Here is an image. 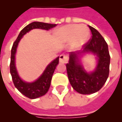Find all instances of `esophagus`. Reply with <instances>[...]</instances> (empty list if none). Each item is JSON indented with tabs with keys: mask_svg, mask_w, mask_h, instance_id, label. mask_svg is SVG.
Here are the masks:
<instances>
[{
	"mask_svg": "<svg viewBox=\"0 0 122 122\" xmlns=\"http://www.w3.org/2000/svg\"><path fill=\"white\" fill-rule=\"evenodd\" d=\"M68 61V56L66 54H61L59 57V62L62 63H66Z\"/></svg>",
	"mask_w": 122,
	"mask_h": 122,
	"instance_id": "34e87169",
	"label": "esophagus"
}]
</instances>
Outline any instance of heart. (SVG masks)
<instances>
[{
    "mask_svg": "<svg viewBox=\"0 0 122 122\" xmlns=\"http://www.w3.org/2000/svg\"><path fill=\"white\" fill-rule=\"evenodd\" d=\"M57 34L63 42L72 41V47L78 49L87 42L90 33L87 26L73 24L60 28L57 30Z\"/></svg>",
    "mask_w": 122,
    "mask_h": 122,
    "instance_id": "1",
    "label": "heart"
}]
</instances>
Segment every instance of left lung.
<instances>
[{"instance_id":"left-lung-1","label":"left lung","mask_w":122,"mask_h":122,"mask_svg":"<svg viewBox=\"0 0 122 122\" xmlns=\"http://www.w3.org/2000/svg\"><path fill=\"white\" fill-rule=\"evenodd\" d=\"M92 38L83 46V50L71 52L66 64L69 81L74 90L81 94H91L99 91L109 76L110 56L108 44L94 28L89 26ZM92 52L98 57V65L92 72L87 73L79 63L83 53Z\"/></svg>"}]
</instances>
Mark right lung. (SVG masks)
<instances>
[{"label": "right lung", "mask_w": 122, "mask_h": 122, "mask_svg": "<svg viewBox=\"0 0 122 122\" xmlns=\"http://www.w3.org/2000/svg\"><path fill=\"white\" fill-rule=\"evenodd\" d=\"M56 24H49L42 23V22L35 21L28 25L20 31L18 38L15 42L13 43L12 49H11V56H10V73L12 79L16 88L22 94L25 96L30 99H36L39 97L43 96L49 91L52 77L53 75L56 66L59 63V57H57L54 61H52L49 65L46 67L42 74L37 80L31 83L25 82L22 80L19 76L16 66H15V55H16V49L18 47V43L20 40L23 37L24 35L28 33L31 30L39 28V29L49 30L52 28L55 27Z\"/></svg>", "instance_id": "obj_1"}]
</instances>
